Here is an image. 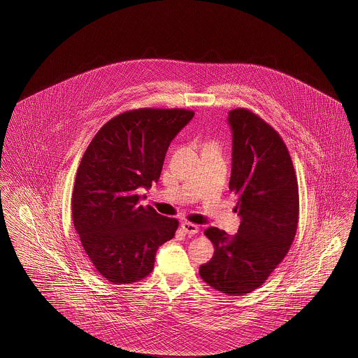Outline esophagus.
<instances>
[{
	"instance_id": "1",
	"label": "esophagus",
	"mask_w": 358,
	"mask_h": 358,
	"mask_svg": "<svg viewBox=\"0 0 358 358\" xmlns=\"http://www.w3.org/2000/svg\"><path fill=\"white\" fill-rule=\"evenodd\" d=\"M181 228H182V231L187 234V235H197L199 232H200V227L199 225H196V224H192V222H182L181 224Z\"/></svg>"
}]
</instances>
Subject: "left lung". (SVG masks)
<instances>
[{
    "instance_id": "left-lung-1",
    "label": "left lung",
    "mask_w": 358,
    "mask_h": 358,
    "mask_svg": "<svg viewBox=\"0 0 358 358\" xmlns=\"http://www.w3.org/2000/svg\"><path fill=\"white\" fill-rule=\"evenodd\" d=\"M232 130L229 190L238 197L235 236L209 227L213 257L200 267L209 286L244 295L262 286L289 252L299 215L298 181L289 150L273 127L252 111L228 113Z\"/></svg>"
}]
</instances>
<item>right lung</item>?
Instances as JSON below:
<instances>
[{
	"instance_id": "add662e5",
	"label": "right lung",
	"mask_w": 358,
	"mask_h": 358,
	"mask_svg": "<svg viewBox=\"0 0 358 358\" xmlns=\"http://www.w3.org/2000/svg\"><path fill=\"white\" fill-rule=\"evenodd\" d=\"M193 115L184 108L126 111L85 150L72 194L73 227L88 262L113 285L146 278L159 245L176 235L178 220L138 205V189L159 180L173 138Z\"/></svg>"
}]
</instances>
